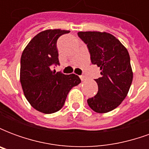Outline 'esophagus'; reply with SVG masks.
<instances>
[{"instance_id":"34e87169","label":"esophagus","mask_w":149,"mask_h":149,"mask_svg":"<svg viewBox=\"0 0 149 149\" xmlns=\"http://www.w3.org/2000/svg\"><path fill=\"white\" fill-rule=\"evenodd\" d=\"M80 78H81V81H84L86 80V77H84V76H83V75H81V76H80Z\"/></svg>"}]
</instances>
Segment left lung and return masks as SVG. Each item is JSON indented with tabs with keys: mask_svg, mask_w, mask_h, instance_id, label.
Instances as JSON below:
<instances>
[{
	"mask_svg": "<svg viewBox=\"0 0 149 149\" xmlns=\"http://www.w3.org/2000/svg\"><path fill=\"white\" fill-rule=\"evenodd\" d=\"M87 45L91 61L101 70L96 79L98 92L88 98V106L98 113H105L118 107L128 95L133 78L130 56L117 38L106 32H79Z\"/></svg>",
	"mask_w": 149,
	"mask_h": 149,
	"instance_id": "obj_1",
	"label": "left lung"
}]
</instances>
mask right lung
Here are the masks:
<instances>
[{
    "label": "right lung",
    "mask_w": 149,
    "mask_h": 149,
    "mask_svg": "<svg viewBox=\"0 0 149 149\" xmlns=\"http://www.w3.org/2000/svg\"><path fill=\"white\" fill-rule=\"evenodd\" d=\"M68 30L47 29L36 35L24 48L21 58L20 81L24 97L31 106L50 114L61 109L73 86L81 83L75 74L52 72V65H59L56 41Z\"/></svg>",
    "instance_id": "add662e5"
}]
</instances>
